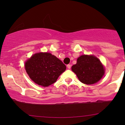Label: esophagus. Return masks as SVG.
<instances>
[{"label":"esophagus","mask_w":125,"mask_h":125,"mask_svg":"<svg viewBox=\"0 0 125 125\" xmlns=\"http://www.w3.org/2000/svg\"><path fill=\"white\" fill-rule=\"evenodd\" d=\"M67 68L68 69H70V68H71V64H68L67 65Z\"/></svg>","instance_id":"esophagus-1"}]
</instances>
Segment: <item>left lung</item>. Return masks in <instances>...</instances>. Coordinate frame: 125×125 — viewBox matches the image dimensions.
Listing matches in <instances>:
<instances>
[{"mask_svg":"<svg viewBox=\"0 0 125 125\" xmlns=\"http://www.w3.org/2000/svg\"><path fill=\"white\" fill-rule=\"evenodd\" d=\"M72 70L80 81L86 85L96 83L101 79L105 71L100 60L92 55H82L77 63L72 66Z\"/></svg>","mask_w":125,"mask_h":125,"instance_id":"obj_1","label":"left lung"}]
</instances>
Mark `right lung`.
<instances>
[{
  "label": "right lung",
  "instance_id": "right-lung-1",
  "mask_svg": "<svg viewBox=\"0 0 125 125\" xmlns=\"http://www.w3.org/2000/svg\"><path fill=\"white\" fill-rule=\"evenodd\" d=\"M25 68L32 81L47 87L55 83L66 70V66L52 54L40 52L35 54L25 62Z\"/></svg>",
  "mask_w": 125,
  "mask_h": 125
}]
</instances>
